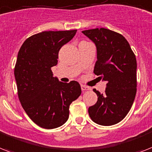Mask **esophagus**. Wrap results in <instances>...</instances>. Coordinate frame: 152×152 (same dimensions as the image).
Segmentation results:
<instances>
[{
	"label": "esophagus",
	"mask_w": 152,
	"mask_h": 152,
	"mask_svg": "<svg viewBox=\"0 0 152 152\" xmlns=\"http://www.w3.org/2000/svg\"><path fill=\"white\" fill-rule=\"evenodd\" d=\"M81 90L83 91H90L91 88L89 87H87V86H85V85H81Z\"/></svg>",
	"instance_id": "esophagus-1"
}]
</instances>
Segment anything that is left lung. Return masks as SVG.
Returning <instances> with one entry per match:
<instances>
[{
  "instance_id": "1",
  "label": "left lung",
  "mask_w": 152,
  "mask_h": 152,
  "mask_svg": "<svg viewBox=\"0 0 152 152\" xmlns=\"http://www.w3.org/2000/svg\"><path fill=\"white\" fill-rule=\"evenodd\" d=\"M82 32L97 47L94 72L107 82L104 94L93 90L98 97L96 104L89 107V115L97 124L114 125L128 114L136 96V56L120 33L104 28Z\"/></svg>"
}]
</instances>
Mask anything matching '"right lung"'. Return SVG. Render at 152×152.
<instances>
[{
    "instance_id": "right-lung-1",
    "label": "right lung",
    "mask_w": 152,
    "mask_h": 152,
    "mask_svg": "<svg viewBox=\"0 0 152 152\" xmlns=\"http://www.w3.org/2000/svg\"><path fill=\"white\" fill-rule=\"evenodd\" d=\"M76 31L37 33L27 38L18 51L14 70L18 99L28 116L44 129L63 125L69 119V105L81 94L78 82H60L51 71L61 48Z\"/></svg>"
}]
</instances>
